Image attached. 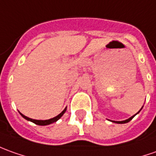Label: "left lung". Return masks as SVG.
Wrapping results in <instances>:
<instances>
[{
	"label": "left lung",
	"mask_w": 156,
	"mask_h": 156,
	"mask_svg": "<svg viewBox=\"0 0 156 156\" xmlns=\"http://www.w3.org/2000/svg\"><path fill=\"white\" fill-rule=\"evenodd\" d=\"M141 108V109H142ZM140 109V110H141ZM139 112H140V111H139ZM139 112H138V113H139ZM138 113H136V114H138ZM136 114H135V115H136ZM135 115H133V116H131V118L130 119H126V120H124V121H113V122H115V123H118V124H125V123H127V122H129V121H130V120H131V119H133V117H134V116H135Z\"/></svg>",
	"instance_id": "1"
}]
</instances>
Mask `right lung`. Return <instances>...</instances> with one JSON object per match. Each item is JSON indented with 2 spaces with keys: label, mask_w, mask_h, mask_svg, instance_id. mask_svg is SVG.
I'll return each mask as SVG.
<instances>
[{
  "label": "right lung",
  "mask_w": 156,
  "mask_h": 156,
  "mask_svg": "<svg viewBox=\"0 0 156 156\" xmlns=\"http://www.w3.org/2000/svg\"><path fill=\"white\" fill-rule=\"evenodd\" d=\"M66 108L60 113L59 115H57L56 117H55V118L53 119H46V120H37V119H32L30 118H28V117H26V116H25L24 114H20L21 115H22V117L23 118H25V119H27V120H30V121H31V122L35 123V124H37V125H38V126H47V125H50V124H52V123L54 122H56L63 115V114H65V112H66Z\"/></svg>",
  "instance_id": "1"
}]
</instances>
